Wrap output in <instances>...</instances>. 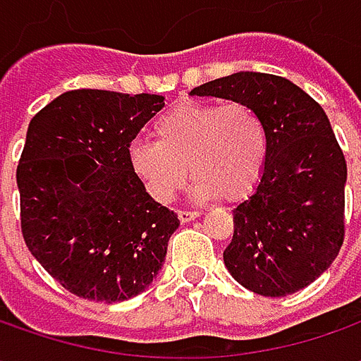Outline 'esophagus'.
<instances>
[{
    "label": "esophagus",
    "instance_id": "34e87169",
    "mask_svg": "<svg viewBox=\"0 0 361 361\" xmlns=\"http://www.w3.org/2000/svg\"><path fill=\"white\" fill-rule=\"evenodd\" d=\"M201 216V213L199 211H178V219L183 221V223H190V221H195V219H199Z\"/></svg>",
    "mask_w": 361,
    "mask_h": 361
}]
</instances>
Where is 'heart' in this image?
<instances>
[{"label": "heart", "mask_w": 361, "mask_h": 361, "mask_svg": "<svg viewBox=\"0 0 361 361\" xmlns=\"http://www.w3.org/2000/svg\"><path fill=\"white\" fill-rule=\"evenodd\" d=\"M157 140L134 138V174L159 202H171L195 174V199H241L255 187L267 159V128L243 102H183L154 122Z\"/></svg>", "instance_id": "obj_1"}]
</instances>
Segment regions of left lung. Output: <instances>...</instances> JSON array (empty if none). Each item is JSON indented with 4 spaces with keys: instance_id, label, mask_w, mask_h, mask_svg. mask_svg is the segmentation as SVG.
I'll return each mask as SVG.
<instances>
[{
    "instance_id": "1",
    "label": "left lung",
    "mask_w": 361,
    "mask_h": 361,
    "mask_svg": "<svg viewBox=\"0 0 361 361\" xmlns=\"http://www.w3.org/2000/svg\"><path fill=\"white\" fill-rule=\"evenodd\" d=\"M190 96L243 102L267 128V159L249 199L233 209L225 267L249 291L283 298L313 283L343 243L348 166L324 108L287 78L237 72Z\"/></svg>"
}]
</instances>
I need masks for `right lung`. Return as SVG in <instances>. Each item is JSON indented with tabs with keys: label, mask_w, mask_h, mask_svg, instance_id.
<instances>
[{
	"label": "right lung",
	"mask_w": 361,
	"mask_h": 361,
	"mask_svg": "<svg viewBox=\"0 0 361 361\" xmlns=\"http://www.w3.org/2000/svg\"><path fill=\"white\" fill-rule=\"evenodd\" d=\"M164 106L159 94L72 90L35 114L18 164L21 233L70 293L118 303L162 269L180 221L146 192L128 159Z\"/></svg>",
	"instance_id": "1"
}]
</instances>
